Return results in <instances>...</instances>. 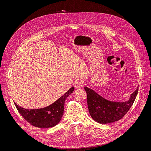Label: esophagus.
I'll list each match as a JSON object with an SVG mask.
<instances>
[{
    "label": "esophagus",
    "mask_w": 151,
    "mask_h": 151,
    "mask_svg": "<svg viewBox=\"0 0 151 151\" xmlns=\"http://www.w3.org/2000/svg\"><path fill=\"white\" fill-rule=\"evenodd\" d=\"M74 86H75L76 88H77V89H79V88H82V84L81 83V81H76L74 83Z\"/></svg>",
    "instance_id": "34e87169"
}]
</instances>
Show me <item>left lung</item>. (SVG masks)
Segmentation results:
<instances>
[{
    "label": "left lung",
    "mask_w": 151,
    "mask_h": 151,
    "mask_svg": "<svg viewBox=\"0 0 151 151\" xmlns=\"http://www.w3.org/2000/svg\"><path fill=\"white\" fill-rule=\"evenodd\" d=\"M89 112L96 122L108 123L120 120L129 110L137 95L139 88L125 102H113L105 99L93 89L85 87Z\"/></svg>",
    "instance_id": "1"
}]
</instances>
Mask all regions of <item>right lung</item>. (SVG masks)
<instances>
[{
	"label": "right lung",
	"mask_w": 151,
	"mask_h": 151,
	"mask_svg": "<svg viewBox=\"0 0 151 151\" xmlns=\"http://www.w3.org/2000/svg\"><path fill=\"white\" fill-rule=\"evenodd\" d=\"M74 90V88L72 87L55 102L43 108L28 109L14 104L21 116L31 125L38 128L53 127L61 120L64 111L65 100Z\"/></svg>",
	"instance_id": "1"
}]
</instances>
